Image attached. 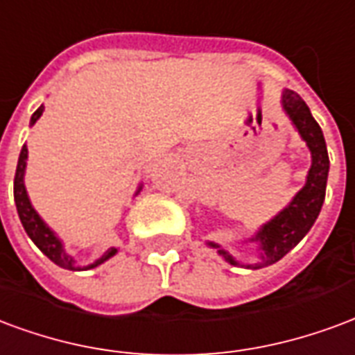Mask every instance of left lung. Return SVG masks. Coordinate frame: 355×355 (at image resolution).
Returning a JSON list of instances; mask_svg holds the SVG:
<instances>
[{
    "label": "left lung",
    "instance_id": "8db88e82",
    "mask_svg": "<svg viewBox=\"0 0 355 355\" xmlns=\"http://www.w3.org/2000/svg\"><path fill=\"white\" fill-rule=\"evenodd\" d=\"M284 110L291 117L297 130L306 141L310 153H312V166H310L306 185L297 193L293 202L289 204L284 211L274 217L272 221L261 229L255 238V242H261V263L257 265H248L252 268H261L280 261L286 253L293 250L295 245L301 242L304 234L310 231V227L320 216L323 198H325V185H327V172H329V157H327V147L323 139V132L320 124L315 123L309 105L304 103L301 96L293 90L284 92ZM211 248L219 250V255H223L225 261L231 265H238L234 257L227 250H221L217 244H211Z\"/></svg>",
    "mask_w": 355,
    "mask_h": 355
}]
</instances>
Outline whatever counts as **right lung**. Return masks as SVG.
Masks as SVG:
<instances>
[{"label": "right lung", "mask_w": 355, "mask_h": 355, "mask_svg": "<svg viewBox=\"0 0 355 355\" xmlns=\"http://www.w3.org/2000/svg\"><path fill=\"white\" fill-rule=\"evenodd\" d=\"M41 113H43V105L32 115V124L41 117ZM26 159H28V149H26L24 146L22 147V151H20V157H18L17 174H15V202H17L18 217H20V221H22L24 231L28 232V236L32 238L33 244L37 245L41 252L45 253L46 257L53 261L54 265L62 266V268H68V270H83V266L75 265L73 257H69L68 253L64 252L60 240L54 236V232L41 221V217L37 216V211L32 208V204H30V198L26 195L24 187ZM115 253H117V250H115V248H110L107 252L102 253V257H98L94 263H90V265L85 266V268H94V266L102 265L103 261H107L111 255H115Z\"/></svg>", "instance_id": "1"}]
</instances>
